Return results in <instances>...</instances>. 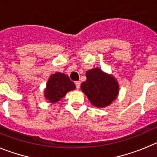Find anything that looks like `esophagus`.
I'll return each mask as SVG.
<instances>
[{"instance_id": "1", "label": "esophagus", "mask_w": 157, "mask_h": 157, "mask_svg": "<svg viewBox=\"0 0 157 157\" xmlns=\"http://www.w3.org/2000/svg\"><path fill=\"white\" fill-rule=\"evenodd\" d=\"M75 84H76V87H77V89L80 88V81H76Z\"/></svg>"}]
</instances>
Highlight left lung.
I'll use <instances>...</instances> for the list:
<instances>
[{
  "instance_id": "8db88e82",
  "label": "left lung",
  "mask_w": 157,
  "mask_h": 157,
  "mask_svg": "<svg viewBox=\"0 0 157 157\" xmlns=\"http://www.w3.org/2000/svg\"><path fill=\"white\" fill-rule=\"evenodd\" d=\"M86 81L81 83V90L90 103L97 108H105L115 100L118 94V83L112 75L99 68L86 72Z\"/></svg>"
}]
</instances>
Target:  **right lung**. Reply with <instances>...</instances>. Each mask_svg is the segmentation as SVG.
I'll list each match as a JSON object with an SVG mask.
<instances>
[{
	"mask_svg": "<svg viewBox=\"0 0 157 157\" xmlns=\"http://www.w3.org/2000/svg\"><path fill=\"white\" fill-rule=\"evenodd\" d=\"M75 88V84L70 80L68 76L57 72L49 77L46 88L44 90V96L49 102L56 103L67 94V92Z\"/></svg>",
	"mask_w": 157,
	"mask_h": 157,
	"instance_id": "1",
	"label": "right lung"
}]
</instances>
